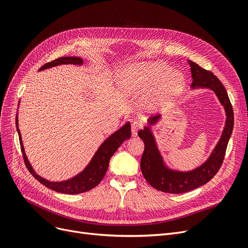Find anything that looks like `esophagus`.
Masks as SVG:
<instances>
[{"label":"esophagus","mask_w":248,"mask_h":248,"mask_svg":"<svg viewBox=\"0 0 248 248\" xmlns=\"http://www.w3.org/2000/svg\"><path fill=\"white\" fill-rule=\"evenodd\" d=\"M141 128V123L139 121H133L131 124V132L133 136L137 135V132L140 130Z\"/></svg>","instance_id":"esophagus-1"}]
</instances>
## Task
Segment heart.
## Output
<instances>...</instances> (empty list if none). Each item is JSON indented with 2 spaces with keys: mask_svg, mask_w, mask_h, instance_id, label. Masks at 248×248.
Segmentation results:
<instances>
[{
  "mask_svg": "<svg viewBox=\"0 0 248 248\" xmlns=\"http://www.w3.org/2000/svg\"><path fill=\"white\" fill-rule=\"evenodd\" d=\"M122 84L128 90H147L155 87L149 105L176 95L185 85L184 76L171 72V67L163 62H149L139 65L133 72L124 74Z\"/></svg>",
  "mask_w": 248,
  "mask_h": 248,
  "instance_id": "heart-1",
  "label": "heart"
}]
</instances>
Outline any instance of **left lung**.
Masks as SVG:
<instances>
[{
	"label": "left lung",
	"mask_w": 248,
	"mask_h": 248,
	"mask_svg": "<svg viewBox=\"0 0 248 248\" xmlns=\"http://www.w3.org/2000/svg\"><path fill=\"white\" fill-rule=\"evenodd\" d=\"M191 65L193 78L192 88L202 87L213 90L224 106L227 115L226 125L223 134L214 151L208 160L201 167L187 172L173 171L163 166L161 156L149 128L140 130L138 136L143 140L144 151L140 160V168L146 182L156 190L170 194H182L190 192L195 188L207 184L214 178L220 170L224 157H225L228 141L231 136L234 125V113L226 89L224 88L219 78L210 70L204 69L192 61H187ZM157 120V117L150 118V122Z\"/></svg>",
	"instance_id": "left-lung-1"
}]
</instances>
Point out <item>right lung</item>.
<instances>
[{
    "label": "right lung",
    "instance_id": "obj_1",
    "mask_svg": "<svg viewBox=\"0 0 248 248\" xmlns=\"http://www.w3.org/2000/svg\"><path fill=\"white\" fill-rule=\"evenodd\" d=\"M61 64H75L79 65L82 64L81 58L79 57H60L55 61H52L50 62H47L44 65H42L39 70H42L44 68H48L55 65ZM16 125H17V131L19 134L20 139V145L23 155V159H24L25 166L27 170L30 171V173L36 179L39 183H41L43 186H47L50 190H53L55 192H60L62 194H80L88 192L92 188L95 187L100 184V182L103 180L104 175L108 170L109 161L112 155L115 153V151L119 148V146L123 143V141L126 139H129L131 137V126L130 123H126L119 130L116 131L114 134H112L107 140H105L103 144L100 146L98 151L96 152L95 156L93 157L92 161L90 162L89 166L86 168V170L80 172L78 175L75 176L72 180H68L62 183H51L48 181H45L41 176L36 174L32 170L29 161L27 160V157L25 155L24 148H23L21 135L18 128V118L16 117Z\"/></svg>",
    "mask_w": 248,
    "mask_h": 248
}]
</instances>
